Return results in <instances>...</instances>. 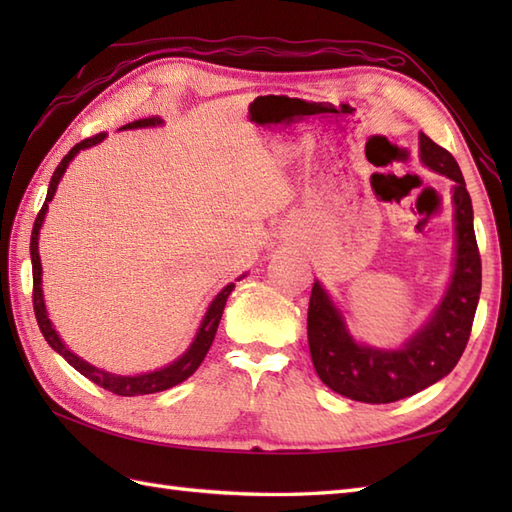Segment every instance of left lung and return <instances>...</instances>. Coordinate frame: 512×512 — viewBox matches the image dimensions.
<instances>
[{
	"instance_id": "left-lung-1",
	"label": "left lung",
	"mask_w": 512,
	"mask_h": 512,
	"mask_svg": "<svg viewBox=\"0 0 512 512\" xmlns=\"http://www.w3.org/2000/svg\"><path fill=\"white\" fill-rule=\"evenodd\" d=\"M420 158L429 169L455 182V270L436 314L402 350L385 352L358 345L345 330L339 310L314 281L308 308V343L319 378L350 400L385 405L418 394L458 365L469 343L482 290V259L473 231V204L458 162L447 149L420 134Z\"/></svg>"
}]
</instances>
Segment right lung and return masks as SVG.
I'll use <instances>...</instances> for the list:
<instances>
[{
    "mask_svg": "<svg viewBox=\"0 0 512 512\" xmlns=\"http://www.w3.org/2000/svg\"><path fill=\"white\" fill-rule=\"evenodd\" d=\"M162 121L156 116L151 118H140V121H134L125 125V129L129 127H149V125H160ZM105 138V132L96 134V136H90L81 140V143H76L68 154L63 156V160L59 162V167L54 169L52 178H50V187H48V195H46V202H43L41 211L37 213V220H35V226H32V235H30V257H32V308H35V317H37V323H39V330L43 334V339L48 341V345L52 347L54 352H59L65 361H68L76 372H81L85 378H90L92 383H96L99 387L112 391V394L116 396H145V394H156V391H165L173 385L182 383V380H187L195 369L200 367V363L204 361L206 352H209V347L215 339V332H217V325H220V319H222V312H224V306H226V299L228 295H231V290L235 288L233 284H228L220 295H217L213 299V303L209 306V310H206L204 314V321L200 325L198 330V336H195L191 347L187 352H184L176 363H171L167 367L158 369V372H149V374H138V376H116V374H107L103 372V369H96L92 367L90 363L81 361L79 356L72 354L68 347H65L59 339V334L54 332L52 323L48 319L46 314V306H43V295H41V262H39V228L43 224V217H46V211H48V202L52 200L54 191H57V184L61 180V176L65 173V169H68L70 160L79 154L81 149H88L96 143H101V140Z\"/></svg>",
    "mask_w": 512,
    "mask_h": 512,
    "instance_id": "add662e5",
    "label": "right lung"
}]
</instances>
